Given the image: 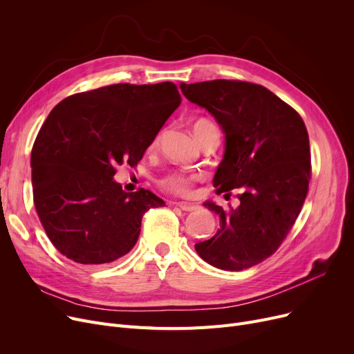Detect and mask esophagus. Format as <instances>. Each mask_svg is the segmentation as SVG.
<instances>
[{
  "label": "esophagus",
  "mask_w": 354,
  "mask_h": 354,
  "mask_svg": "<svg viewBox=\"0 0 354 354\" xmlns=\"http://www.w3.org/2000/svg\"><path fill=\"white\" fill-rule=\"evenodd\" d=\"M176 205L182 209V211H196L199 208V205L196 203H191V202H176Z\"/></svg>",
  "instance_id": "esophagus-1"
}]
</instances>
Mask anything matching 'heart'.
Instances as JSON below:
<instances>
[{
  "instance_id": "b5f03b06",
  "label": "heart",
  "mask_w": 354,
  "mask_h": 354,
  "mask_svg": "<svg viewBox=\"0 0 354 354\" xmlns=\"http://www.w3.org/2000/svg\"><path fill=\"white\" fill-rule=\"evenodd\" d=\"M209 126H215V124L208 119H199L194 123V132H198V130L209 127ZM156 142H158V139L155 140V143ZM196 178L198 176H195V175H185V174L175 172V174H171V175L162 178L160 179V187L167 189V191L174 192V194L187 195V194H189L192 183L196 180Z\"/></svg>"
}]
</instances>
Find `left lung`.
Here are the masks:
<instances>
[{
  "label": "left lung",
  "instance_id": "left-lung-1",
  "mask_svg": "<svg viewBox=\"0 0 354 354\" xmlns=\"http://www.w3.org/2000/svg\"><path fill=\"white\" fill-rule=\"evenodd\" d=\"M179 87L189 102L209 111L225 135L224 158L212 180L216 194L241 192L235 209L203 203L219 215L221 228L195 250L219 270L257 266L281 245L307 196L311 162L306 124L264 86L212 80Z\"/></svg>",
  "mask_w": 354,
  "mask_h": 354
}]
</instances>
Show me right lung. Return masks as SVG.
<instances>
[{
	"mask_svg": "<svg viewBox=\"0 0 354 354\" xmlns=\"http://www.w3.org/2000/svg\"><path fill=\"white\" fill-rule=\"evenodd\" d=\"M180 104L178 87L111 84L55 106L31 151L35 211L64 257L100 266L136 244L142 216L165 202L146 189L124 192L116 166H136Z\"/></svg>",
	"mask_w": 354,
	"mask_h": 354,
	"instance_id": "1",
	"label": "right lung"
}]
</instances>
